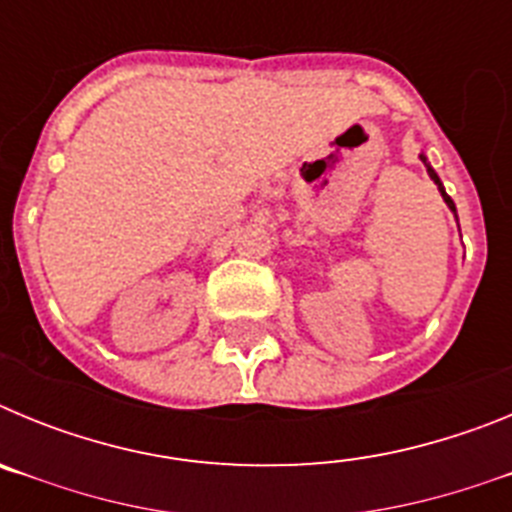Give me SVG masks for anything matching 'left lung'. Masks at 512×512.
I'll use <instances>...</instances> for the list:
<instances>
[{
  "label": "left lung",
  "instance_id": "left-lung-1",
  "mask_svg": "<svg viewBox=\"0 0 512 512\" xmlns=\"http://www.w3.org/2000/svg\"><path fill=\"white\" fill-rule=\"evenodd\" d=\"M420 158H423V156H420ZM423 164H425V158H423ZM425 169H428V176H431L433 182L438 184V189H441V194H443V200H446V205H449L451 210L456 212V207H454V202H451V197H449V194H446V192H443V187H441V179H438V174H436V171H433L431 166H428V164H425Z\"/></svg>",
  "mask_w": 512,
  "mask_h": 512
}]
</instances>
